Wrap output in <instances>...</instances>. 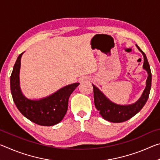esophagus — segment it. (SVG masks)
I'll list each match as a JSON object with an SVG mask.
<instances>
[{"label": "esophagus", "instance_id": "obj_1", "mask_svg": "<svg viewBox=\"0 0 160 160\" xmlns=\"http://www.w3.org/2000/svg\"><path fill=\"white\" fill-rule=\"evenodd\" d=\"M89 80H90V78H88V77H83L82 78H80V82H82V83H84V82H88Z\"/></svg>", "mask_w": 160, "mask_h": 160}]
</instances>
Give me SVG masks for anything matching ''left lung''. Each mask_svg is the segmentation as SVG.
Instances as JSON below:
<instances>
[{"label":"left lung","instance_id":"8db88e82","mask_svg":"<svg viewBox=\"0 0 160 160\" xmlns=\"http://www.w3.org/2000/svg\"><path fill=\"white\" fill-rule=\"evenodd\" d=\"M135 46L142 54L143 58H144L142 68L148 72L145 88L141 97L138 99V101L133 104L128 105L116 104V103L111 101L109 99H108L98 88H97L92 84L95 107L99 111L102 118L108 121H110V122L121 123L131 118L132 116L137 114L144 107L149 97V94H150L152 83V73L150 65H149L145 53L140 49L137 44H135Z\"/></svg>","mask_w":160,"mask_h":160}]
</instances>
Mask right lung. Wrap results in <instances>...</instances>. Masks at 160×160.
Listing matches in <instances>:
<instances>
[{
    "mask_svg": "<svg viewBox=\"0 0 160 160\" xmlns=\"http://www.w3.org/2000/svg\"><path fill=\"white\" fill-rule=\"evenodd\" d=\"M22 53L18 57L10 76V90L16 107L32 122L51 126L63 120L68 110V99L80 83L75 82L59 89L55 92L39 99L26 97L20 88V70Z\"/></svg>",
    "mask_w": 160,
    "mask_h": 160,
    "instance_id": "obj_1",
    "label": "right lung"
}]
</instances>
